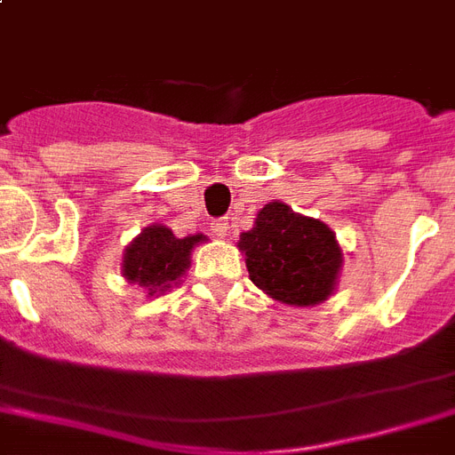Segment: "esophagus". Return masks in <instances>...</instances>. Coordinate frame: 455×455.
Listing matches in <instances>:
<instances>
[{
  "mask_svg": "<svg viewBox=\"0 0 455 455\" xmlns=\"http://www.w3.org/2000/svg\"><path fill=\"white\" fill-rule=\"evenodd\" d=\"M212 230H213V235L219 236V239H225L230 228H228V220L219 219V220H213V223H212Z\"/></svg>",
  "mask_w": 455,
  "mask_h": 455,
  "instance_id": "esophagus-1",
  "label": "esophagus"
}]
</instances>
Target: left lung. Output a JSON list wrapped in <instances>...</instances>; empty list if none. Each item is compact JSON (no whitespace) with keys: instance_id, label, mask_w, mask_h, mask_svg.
Returning <instances> with one entry per match:
<instances>
[{"instance_id":"8db88e82","label":"left lung","mask_w":455,"mask_h":455,"mask_svg":"<svg viewBox=\"0 0 455 455\" xmlns=\"http://www.w3.org/2000/svg\"><path fill=\"white\" fill-rule=\"evenodd\" d=\"M246 269L265 295L291 307H316L335 295L344 251L335 232L318 219L274 200L239 235Z\"/></svg>"}]
</instances>
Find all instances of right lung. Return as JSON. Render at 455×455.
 <instances>
[{"label":"right lung","mask_w":455,"mask_h":455,"mask_svg":"<svg viewBox=\"0 0 455 455\" xmlns=\"http://www.w3.org/2000/svg\"><path fill=\"white\" fill-rule=\"evenodd\" d=\"M206 242L204 235L179 236L167 225L153 223L134 236L125 246L120 274L127 283H137L146 291V298L164 295L181 283L190 267L195 246Z\"/></svg>","instance_id":"1"}]
</instances>
